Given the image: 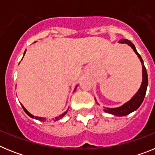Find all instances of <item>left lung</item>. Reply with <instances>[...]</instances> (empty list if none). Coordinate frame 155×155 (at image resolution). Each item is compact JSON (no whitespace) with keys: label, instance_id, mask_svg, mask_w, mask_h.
<instances>
[{"label":"left lung","instance_id":"obj_1","mask_svg":"<svg viewBox=\"0 0 155 155\" xmlns=\"http://www.w3.org/2000/svg\"><path fill=\"white\" fill-rule=\"evenodd\" d=\"M119 42L122 43V44H127L130 46L133 49V50L137 55L138 58L140 59V61L142 64V78H142L141 85H140V87L139 88L137 92L134 94L130 100H129L128 102L124 103V105L120 106V107L105 108L104 109V111H105V113H110V114H113L116 116H124L133 113L134 111H136L140 106L143 99H144V96L145 94H146V91H147V84H148V78H147V71H146V68H145L144 64H143V60H142L140 55L137 53L136 48H135V46L131 42V41L128 40V39H120Z\"/></svg>","mask_w":155,"mask_h":155}]
</instances>
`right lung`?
<instances>
[{"label":"right lung","instance_id":"right-lung-1","mask_svg":"<svg viewBox=\"0 0 155 155\" xmlns=\"http://www.w3.org/2000/svg\"><path fill=\"white\" fill-rule=\"evenodd\" d=\"M25 52H26V50H25V51L24 55H25ZM77 87H78V86H76V87H75L74 91H75V90H76ZM21 106H22L23 109H24V111H25V113H26V114L28 115V116H30V117H31V118L35 119V120H39V121H43V122L46 121V118H43V117H39V116H33V115H31V113H28V111L26 110V109H25V108L22 105H21ZM68 110L66 111V112H64V113H63V114H61V115H60V116H57V117H55V119H53V120H54V121H57V120H61V119H62L63 117H64V116H65L66 113H68Z\"/></svg>","mask_w":155,"mask_h":155}]
</instances>
